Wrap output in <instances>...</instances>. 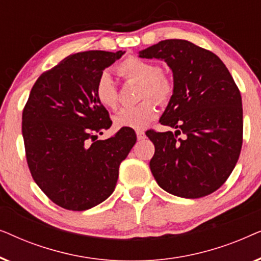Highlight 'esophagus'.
<instances>
[{
    "label": "esophagus",
    "mask_w": 261,
    "mask_h": 261,
    "mask_svg": "<svg viewBox=\"0 0 261 261\" xmlns=\"http://www.w3.org/2000/svg\"><path fill=\"white\" fill-rule=\"evenodd\" d=\"M137 138H138V140H144V139L146 138V134L142 130H138L137 132Z\"/></svg>",
    "instance_id": "1"
}]
</instances>
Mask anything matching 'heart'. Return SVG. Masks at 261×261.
Segmentation results:
<instances>
[{
  "instance_id": "1",
  "label": "heart",
  "mask_w": 261,
  "mask_h": 261,
  "mask_svg": "<svg viewBox=\"0 0 261 261\" xmlns=\"http://www.w3.org/2000/svg\"><path fill=\"white\" fill-rule=\"evenodd\" d=\"M119 72L127 80L141 82L140 98H154L159 103H166L173 94V82L156 64L147 60L129 57L117 67ZM95 94L98 102L107 108L115 109L119 103V91L112 74L103 71L96 82ZM158 115L154 101L145 99L138 106L124 107L114 116L117 128L144 129Z\"/></svg>"
}]
</instances>
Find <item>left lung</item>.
Listing matches in <instances>:
<instances>
[{"label": "left lung", "mask_w": 261, "mask_h": 261, "mask_svg": "<svg viewBox=\"0 0 261 261\" xmlns=\"http://www.w3.org/2000/svg\"><path fill=\"white\" fill-rule=\"evenodd\" d=\"M139 57L164 60L173 76V94L159 122L176 130L146 133L155 148L153 177L178 197L213 194L241 152L242 101L233 77L216 55L180 39L160 41Z\"/></svg>", "instance_id": "8db88e82"}]
</instances>
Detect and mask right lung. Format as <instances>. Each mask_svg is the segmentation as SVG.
<instances>
[{"label":"right lung","instance_id":"1","mask_svg":"<svg viewBox=\"0 0 261 261\" xmlns=\"http://www.w3.org/2000/svg\"><path fill=\"white\" fill-rule=\"evenodd\" d=\"M124 51L71 55L32 88L22 112V137L32 177L45 195L67 210L90 209L115 190L119 167L137 135L121 128L96 140L112 120L95 94L106 67Z\"/></svg>","mask_w":261,"mask_h":261}]
</instances>
